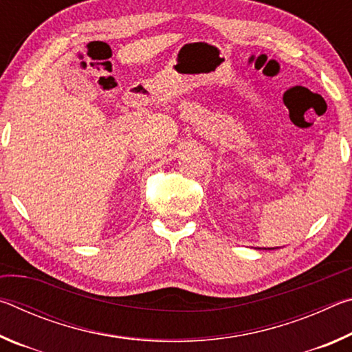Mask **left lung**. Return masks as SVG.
Masks as SVG:
<instances>
[{
	"label": "left lung",
	"mask_w": 352,
	"mask_h": 352,
	"mask_svg": "<svg viewBox=\"0 0 352 352\" xmlns=\"http://www.w3.org/2000/svg\"><path fill=\"white\" fill-rule=\"evenodd\" d=\"M278 248V247H276ZM264 250H267V248H264ZM269 250H272V248H269Z\"/></svg>",
	"instance_id": "left-lung-1"
}]
</instances>
